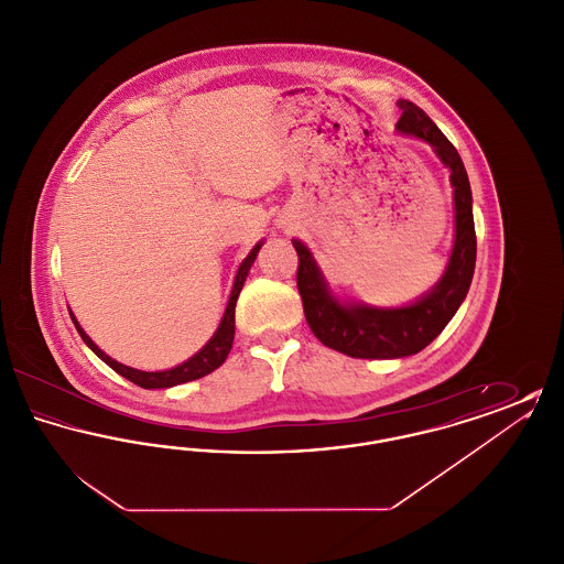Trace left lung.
<instances>
[{"label":"left lung","instance_id":"8db88e82","mask_svg":"<svg viewBox=\"0 0 564 564\" xmlns=\"http://www.w3.org/2000/svg\"><path fill=\"white\" fill-rule=\"evenodd\" d=\"M398 106L402 109L398 131L430 141L440 161L451 169V182L455 188V247L448 269L431 294L402 308H370L361 304H338L327 292L311 251L302 242L294 241L297 251L295 281L306 323L325 347L340 350L355 359H398L425 349L455 317L460 302L469 292L476 269L471 188L463 161L455 145L423 109L405 99H400Z\"/></svg>","mask_w":564,"mask_h":564}]
</instances>
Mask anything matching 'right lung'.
<instances>
[{"instance_id": "right-lung-1", "label": "right lung", "mask_w": 564, "mask_h": 564, "mask_svg": "<svg viewBox=\"0 0 564 564\" xmlns=\"http://www.w3.org/2000/svg\"><path fill=\"white\" fill-rule=\"evenodd\" d=\"M260 247H262V242L256 245V247L251 249V253L242 260L239 272H237V279H235L232 294H230L228 306H226V313H224V319L219 323L214 338H212L203 349L198 350L194 357H189L188 361H184L182 366H177V368H173V370H164V372H141V370H134V368H129V366H122V364L113 361L109 355H106L104 350L99 349V347L84 334V329H82L78 322H76L74 313H69V315H72V322L76 325L82 340L90 347V350H93L97 357H101L111 370H116L118 375L129 378L131 382L143 387V389H166V387H175V384H182V382H189V380H196V378L212 375L214 370H217V368L226 361L228 352L232 349L237 297L241 294L242 283H245L247 274H249V269H251V264H253V260H256Z\"/></svg>"}]
</instances>
